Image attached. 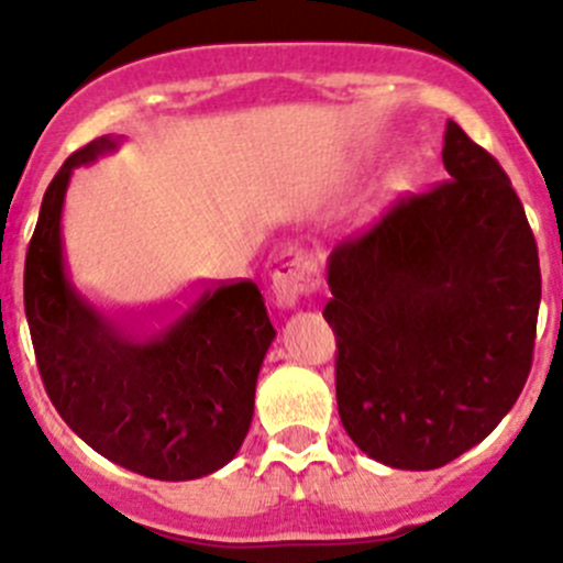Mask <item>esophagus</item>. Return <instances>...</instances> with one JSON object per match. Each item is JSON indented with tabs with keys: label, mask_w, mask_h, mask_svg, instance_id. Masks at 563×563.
<instances>
[{
	"label": "esophagus",
	"mask_w": 563,
	"mask_h": 563,
	"mask_svg": "<svg viewBox=\"0 0 563 563\" xmlns=\"http://www.w3.org/2000/svg\"><path fill=\"white\" fill-rule=\"evenodd\" d=\"M318 282L321 276H318L316 262L301 251H287L278 256L276 271H273V298L278 307L292 310L301 298L316 290Z\"/></svg>",
	"instance_id": "34e87169"
}]
</instances>
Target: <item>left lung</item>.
<instances>
[{"instance_id":"obj_1","label":"left lung","mask_w":563,"mask_h":563,"mask_svg":"<svg viewBox=\"0 0 563 563\" xmlns=\"http://www.w3.org/2000/svg\"><path fill=\"white\" fill-rule=\"evenodd\" d=\"M451 180L400 197L327 262L335 395L363 454L449 465L514 409L533 366L539 247L510 177L454 121Z\"/></svg>"}]
</instances>
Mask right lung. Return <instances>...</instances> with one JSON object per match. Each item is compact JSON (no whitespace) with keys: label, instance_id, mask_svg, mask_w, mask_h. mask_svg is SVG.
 <instances>
[{"label":"right lung","instance_id":"obj_1","mask_svg":"<svg viewBox=\"0 0 563 563\" xmlns=\"http://www.w3.org/2000/svg\"><path fill=\"white\" fill-rule=\"evenodd\" d=\"M118 141L69 154L44 191L24 258V312L49 400L89 449L134 474L186 482L236 456L253 420L256 377L276 338L251 278L202 287L166 316L114 318L64 267L69 177Z\"/></svg>","mask_w":563,"mask_h":563}]
</instances>
